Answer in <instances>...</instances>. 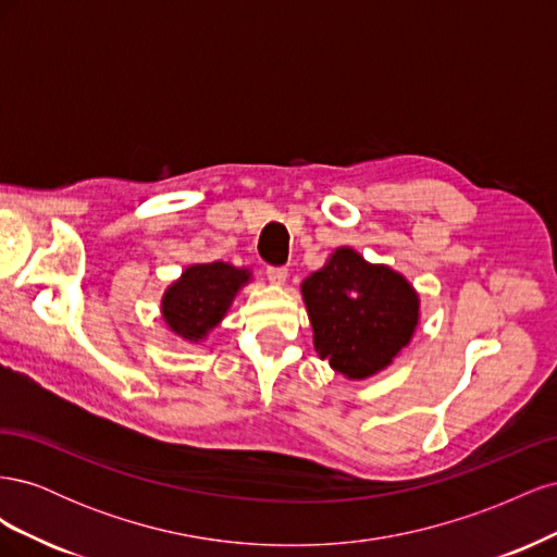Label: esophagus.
<instances>
[{
	"mask_svg": "<svg viewBox=\"0 0 557 557\" xmlns=\"http://www.w3.org/2000/svg\"><path fill=\"white\" fill-rule=\"evenodd\" d=\"M267 278L272 281L274 285H283L285 281H288V269H285V267H269Z\"/></svg>",
	"mask_w": 557,
	"mask_h": 557,
	"instance_id": "obj_1",
	"label": "esophagus"
}]
</instances>
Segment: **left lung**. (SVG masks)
<instances>
[{
  "label": "left lung",
  "instance_id": "1",
  "mask_svg": "<svg viewBox=\"0 0 557 557\" xmlns=\"http://www.w3.org/2000/svg\"><path fill=\"white\" fill-rule=\"evenodd\" d=\"M301 299L318 358L348 381H364L391 367L420 320L413 285L393 267L367 262L350 246L336 248L301 281Z\"/></svg>",
  "mask_w": 557,
  "mask_h": 557
}]
</instances>
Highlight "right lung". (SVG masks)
<instances>
[{
	"label": "right lung",
	"instance_id": "add662e5",
	"mask_svg": "<svg viewBox=\"0 0 557 557\" xmlns=\"http://www.w3.org/2000/svg\"><path fill=\"white\" fill-rule=\"evenodd\" d=\"M250 278V269L230 262L190 264L162 295L166 327L190 344L205 342Z\"/></svg>",
	"mask_w": 557,
	"mask_h": 557
}]
</instances>
